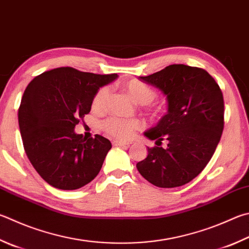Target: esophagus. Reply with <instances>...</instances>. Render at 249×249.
Here are the masks:
<instances>
[{
    "label": "esophagus",
    "mask_w": 249,
    "mask_h": 249,
    "mask_svg": "<svg viewBox=\"0 0 249 249\" xmlns=\"http://www.w3.org/2000/svg\"><path fill=\"white\" fill-rule=\"evenodd\" d=\"M112 143H113V146H129L130 144V142H121V140H113Z\"/></svg>",
    "instance_id": "obj_1"
}]
</instances>
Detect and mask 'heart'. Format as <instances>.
<instances>
[{"mask_svg":"<svg viewBox=\"0 0 249 249\" xmlns=\"http://www.w3.org/2000/svg\"><path fill=\"white\" fill-rule=\"evenodd\" d=\"M124 89L140 105L151 103L157 97L156 90L150 86L142 83L138 79H132L123 84ZM110 98V89L101 87L94 94L91 107L93 111L101 112L107 107ZM153 112H157L152 109ZM142 127V123L136 119H122V117H110L101 123V128L113 138L128 139L133 136L135 130Z\"/></svg>","mask_w":249,"mask_h":249,"instance_id":"1","label":"heart"}]
</instances>
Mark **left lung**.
Segmentation results:
<instances>
[{
    "instance_id": "8db88e82",
    "label": "left lung",
    "mask_w": 249,
    "mask_h": 249,
    "mask_svg": "<svg viewBox=\"0 0 249 249\" xmlns=\"http://www.w3.org/2000/svg\"><path fill=\"white\" fill-rule=\"evenodd\" d=\"M140 80L159 88L168 98V114L144 136L157 140L139 173L158 187L191 182L213 156L224 127L223 94L214 78L199 67L173 64ZM166 140L168 147H160Z\"/></svg>"
}]
</instances>
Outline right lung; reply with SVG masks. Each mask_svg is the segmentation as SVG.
Returning a JSON list of instances; mask_svg holds the SVG:
<instances>
[{
  "mask_svg": "<svg viewBox=\"0 0 249 249\" xmlns=\"http://www.w3.org/2000/svg\"><path fill=\"white\" fill-rule=\"evenodd\" d=\"M116 77L58 67L27 86L18 109L22 144L30 163L51 186L78 189L100 172L111 142L101 135L87 139L74 128L91 110L98 89Z\"/></svg>",
  "mask_w": 249,
  "mask_h": 249,
  "instance_id": "obj_1",
  "label": "right lung"
}]
</instances>
